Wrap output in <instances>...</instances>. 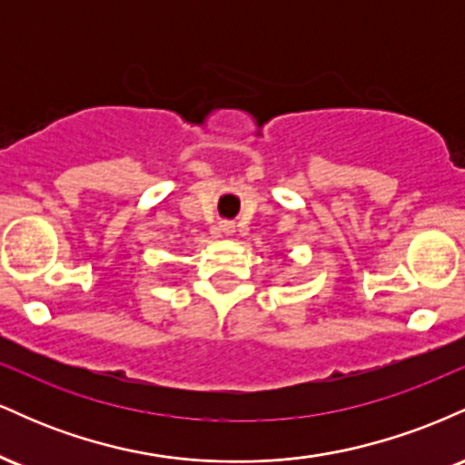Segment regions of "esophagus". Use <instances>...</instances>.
<instances>
[{"label":"esophagus","mask_w":465,"mask_h":465,"mask_svg":"<svg viewBox=\"0 0 465 465\" xmlns=\"http://www.w3.org/2000/svg\"><path fill=\"white\" fill-rule=\"evenodd\" d=\"M221 232H223V233H227V236H232V233L236 232V225H233V223H223V225H221Z\"/></svg>","instance_id":"esophagus-1"}]
</instances>
